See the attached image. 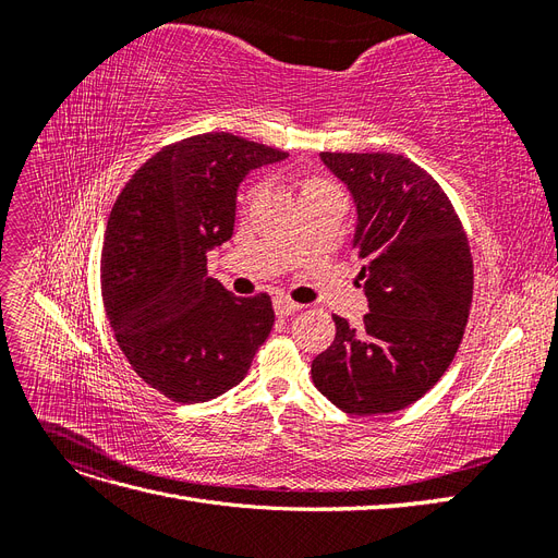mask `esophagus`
I'll return each mask as SVG.
<instances>
[{
  "label": "esophagus",
  "mask_w": 558,
  "mask_h": 558,
  "mask_svg": "<svg viewBox=\"0 0 558 558\" xmlns=\"http://www.w3.org/2000/svg\"><path fill=\"white\" fill-rule=\"evenodd\" d=\"M272 305H275V312L279 316H291V314H295L302 307V305H298V302L289 300L286 295H275L272 298Z\"/></svg>",
  "instance_id": "obj_1"
}]
</instances>
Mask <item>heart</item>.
Wrapping results in <instances>:
<instances>
[{
	"label": "heart",
	"instance_id": "1",
	"mask_svg": "<svg viewBox=\"0 0 558 558\" xmlns=\"http://www.w3.org/2000/svg\"><path fill=\"white\" fill-rule=\"evenodd\" d=\"M324 189H330V185H328L326 181H320V179H305V181L300 183V199L305 197V195H310V193L324 191Z\"/></svg>",
	"mask_w": 558,
	"mask_h": 558
}]
</instances>
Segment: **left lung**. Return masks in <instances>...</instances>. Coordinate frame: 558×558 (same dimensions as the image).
Segmentation results:
<instances>
[{"label":"left lung","mask_w":558,"mask_h":558,"mask_svg":"<svg viewBox=\"0 0 558 558\" xmlns=\"http://www.w3.org/2000/svg\"><path fill=\"white\" fill-rule=\"evenodd\" d=\"M356 205L351 248L369 312L335 320L312 361L314 386L347 414H388L426 396L463 340L472 256L447 193L396 154H320Z\"/></svg>","instance_id":"8db88e82"}]
</instances>
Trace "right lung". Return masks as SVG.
<instances>
[{"instance_id":"add662e5","label":"right lung","mask_w":558,"mask_h":558,"mask_svg":"<svg viewBox=\"0 0 558 558\" xmlns=\"http://www.w3.org/2000/svg\"><path fill=\"white\" fill-rule=\"evenodd\" d=\"M289 154L207 132L165 146L128 181L102 248V300L116 342L150 388L205 402L238 386L275 326L267 293L238 298L207 277L232 238L238 189Z\"/></svg>"}]
</instances>
